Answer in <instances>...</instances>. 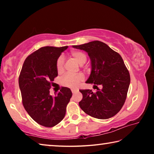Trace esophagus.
Returning <instances> with one entry per match:
<instances>
[{"label":"esophagus","instance_id":"1","mask_svg":"<svg viewBox=\"0 0 154 154\" xmlns=\"http://www.w3.org/2000/svg\"><path fill=\"white\" fill-rule=\"evenodd\" d=\"M78 91H79V90H78V89H71V92H72V94L76 93V92H78Z\"/></svg>","mask_w":154,"mask_h":154}]
</instances>
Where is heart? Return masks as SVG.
Returning <instances> with one entry per match:
<instances>
[{
	"instance_id": "heart-1",
	"label": "heart",
	"mask_w": 154,
	"mask_h": 154,
	"mask_svg": "<svg viewBox=\"0 0 154 154\" xmlns=\"http://www.w3.org/2000/svg\"><path fill=\"white\" fill-rule=\"evenodd\" d=\"M70 56L74 59L75 62L79 65H83L87 60V57L85 54L82 51H74L70 54ZM56 69L59 73L64 70V60L62 57H60L56 62ZM83 80V76L82 74L77 75H66L61 80L62 85L68 88L77 87L79 83Z\"/></svg>"
}]
</instances>
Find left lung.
I'll return each instance as SVG.
<instances>
[{"mask_svg":"<svg viewBox=\"0 0 154 154\" xmlns=\"http://www.w3.org/2000/svg\"><path fill=\"white\" fill-rule=\"evenodd\" d=\"M72 48L86 51L91 60V73L85 82L97 88L79 90L83 98L80 108L93 118H111L121 110L126 100L130 77L123 59L116 51L101 41H94ZM100 85L101 89L97 86Z\"/></svg>","mask_w":154,"mask_h":154,"instance_id":"1","label":"left lung"}]
</instances>
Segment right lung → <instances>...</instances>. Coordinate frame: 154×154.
<instances>
[{"instance_id":"right-lung-1","label":"right lung","mask_w":154,"mask_h":154,"mask_svg":"<svg viewBox=\"0 0 154 154\" xmlns=\"http://www.w3.org/2000/svg\"><path fill=\"white\" fill-rule=\"evenodd\" d=\"M68 46L43 47L28 56L19 77L22 103L38 124L53 127L64 119L72 96L70 88H62L55 96L49 94L52 82L58 76L56 62Z\"/></svg>"}]
</instances>
